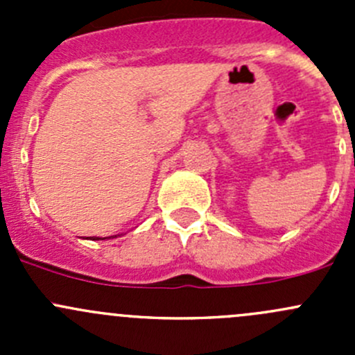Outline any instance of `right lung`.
<instances>
[{
	"label": "right lung",
	"instance_id": "1",
	"mask_svg": "<svg viewBox=\"0 0 355 355\" xmlns=\"http://www.w3.org/2000/svg\"><path fill=\"white\" fill-rule=\"evenodd\" d=\"M94 241H99V239H98V237H96V239H94ZM101 241H105V239H101Z\"/></svg>",
	"mask_w": 355,
	"mask_h": 355
}]
</instances>
